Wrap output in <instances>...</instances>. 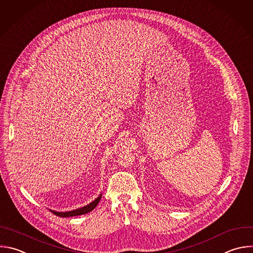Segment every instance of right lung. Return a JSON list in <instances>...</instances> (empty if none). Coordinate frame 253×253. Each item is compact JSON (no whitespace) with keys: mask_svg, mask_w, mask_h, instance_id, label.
I'll return each mask as SVG.
<instances>
[{"mask_svg":"<svg viewBox=\"0 0 253 253\" xmlns=\"http://www.w3.org/2000/svg\"><path fill=\"white\" fill-rule=\"evenodd\" d=\"M100 199H101V195L96 200H94L92 203L87 205L86 207H83V208H80V209H77V210H74V211H66V212H58V211H51V212L54 213L57 216H60V217H68V216H75V215L85 214V213H87V212H89V211H93L95 209V207L98 205Z\"/></svg>","mask_w":253,"mask_h":253,"instance_id":"1","label":"right lung"}]
</instances>
